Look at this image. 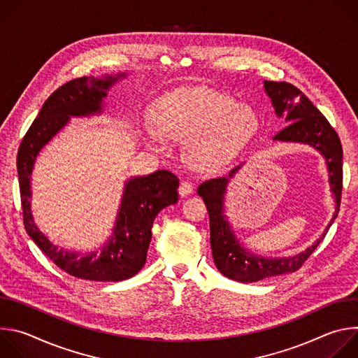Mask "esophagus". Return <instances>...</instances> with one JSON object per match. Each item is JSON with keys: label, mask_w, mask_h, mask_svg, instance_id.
I'll return each mask as SVG.
<instances>
[{"label": "esophagus", "mask_w": 358, "mask_h": 358, "mask_svg": "<svg viewBox=\"0 0 358 358\" xmlns=\"http://www.w3.org/2000/svg\"><path fill=\"white\" fill-rule=\"evenodd\" d=\"M178 192H180L181 196L189 195V194L192 192V185H191V182H188V181H181V184H180V187H178Z\"/></svg>", "instance_id": "esophagus-1"}]
</instances>
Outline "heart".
Wrapping results in <instances>:
<instances>
[{
    "mask_svg": "<svg viewBox=\"0 0 358 358\" xmlns=\"http://www.w3.org/2000/svg\"><path fill=\"white\" fill-rule=\"evenodd\" d=\"M156 122L143 126L144 140L150 145H159L163 134L187 138V159L196 169L228 163L259 129L253 108L207 87L164 93L156 103Z\"/></svg>",
    "mask_w": 358,
    "mask_h": 358,
    "instance_id": "b5f03b06",
    "label": "heart"
}]
</instances>
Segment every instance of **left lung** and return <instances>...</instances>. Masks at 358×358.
I'll use <instances>...</instances> for the list:
<instances>
[{
	"label": "left lung",
	"mask_w": 358,
	"mask_h": 358,
	"mask_svg": "<svg viewBox=\"0 0 358 358\" xmlns=\"http://www.w3.org/2000/svg\"><path fill=\"white\" fill-rule=\"evenodd\" d=\"M264 87L271 99L276 117H285L287 124L273 137V141L306 144L320 152L329 173V185L334 198V213L323 234L304 250L293 257L268 258L253 253L241 242L235 234L234 225L225 214L229 180L234 178L243 164L232 169L225 177L202 182L196 192L202 196L210 213V241L214 264L224 276L242 283L258 282L297 271L323 241L329 228L337 218L343 185L341 143L327 119L308 97L290 83L264 80Z\"/></svg>",
	"instance_id": "8db88e82"
}]
</instances>
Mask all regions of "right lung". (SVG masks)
I'll use <instances>...</instances> for the list:
<instances>
[{
  "label": "right lung",
  "instance_id": "add662e5",
  "mask_svg": "<svg viewBox=\"0 0 358 358\" xmlns=\"http://www.w3.org/2000/svg\"><path fill=\"white\" fill-rule=\"evenodd\" d=\"M129 73L73 79L48 97L27 131L17 157L24 224L38 248L66 273L94 282L133 278L145 264L151 228L162 210L178 201V178L166 170L124 181L110 236L90 252L69 250L50 241L35 224L31 174L42 148L65 129L72 117L101 116L109 90Z\"/></svg>",
  "mask_w": 358,
  "mask_h": 358
}]
</instances>
